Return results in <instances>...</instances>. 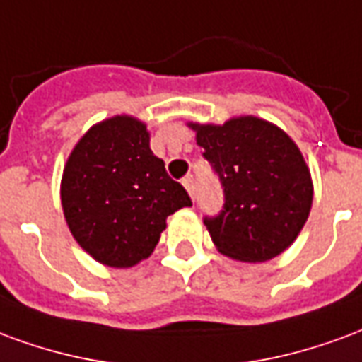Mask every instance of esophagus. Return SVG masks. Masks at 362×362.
<instances>
[{"mask_svg": "<svg viewBox=\"0 0 362 362\" xmlns=\"http://www.w3.org/2000/svg\"><path fill=\"white\" fill-rule=\"evenodd\" d=\"M183 187L187 189V192L191 194V199H194V189H197V185H194V179L192 177H185L183 179Z\"/></svg>", "mask_w": 362, "mask_h": 362, "instance_id": "1", "label": "esophagus"}]
</instances>
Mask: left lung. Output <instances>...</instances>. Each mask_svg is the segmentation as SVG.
Listing matches in <instances>:
<instances>
[{
    "mask_svg": "<svg viewBox=\"0 0 362 362\" xmlns=\"http://www.w3.org/2000/svg\"><path fill=\"white\" fill-rule=\"evenodd\" d=\"M223 187V208L204 218L221 255L266 262L291 245L313 206V181L297 144L252 115L223 125L189 123Z\"/></svg>",
    "mask_w": 362,
    "mask_h": 362,
    "instance_id": "obj_1",
    "label": "left lung"
}]
</instances>
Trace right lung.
Listing matches in <instances>:
<instances>
[{
  "label": "right lung",
  "instance_id": "right-lung-1",
  "mask_svg": "<svg viewBox=\"0 0 362 362\" xmlns=\"http://www.w3.org/2000/svg\"><path fill=\"white\" fill-rule=\"evenodd\" d=\"M191 204L183 185L152 154L146 125L131 115L90 127L63 170L62 206L71 233L112 268L148 258L168 216Z\"/></svg>",
  "mask_w": 362,
  "mask_h": 362
}]
</instances>
